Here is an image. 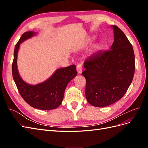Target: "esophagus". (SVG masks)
<instances>
[{
  "label": "esophagus",
  "instance_id": "obj_1",
  "mask_svg": "<svg viewBox=\"0 0 148 148\" xmlns=\"http://www.w3.org/2000/svg\"><path fill=\"white\" fill-rule=\"evenodd\" d=\"M77 70L78 74H81L82 72V64H78L77 66Z\"/></svg>",
  "mask_w": 148,
  "mask_h": 148
}]
</instances>
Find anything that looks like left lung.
<instances>
[{"instance_id":"8db88e82","label":"left lung","mask_w":148,"mask_h":148,"mask_svg":"<svg viewBox=\"0 0 148 148\" xmlns=\"http://www.w3.org/2000/svg\"><path fill=\"white\" fill-rule=\"evenodd\" d=\"M114 41L108 51H99L84 62L86 70L85 95L91 105L103 107L122 98L132 83L135 70V53L132 44L115 25Z\"/></svg>"}]
</instances>
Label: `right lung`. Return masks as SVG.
I'll return each instance as SVG.
<instances>
[{"label":"right lung","mask_w":148,"mask_h":148,"mask_svg":"<svg viewBox=\"0 0 148 148\" xmlns=\"http://www.w3.org/2000/svg\"><path fill=\"white\" fill-rule=\"evenodd\" d=\"M36 34L34 31H27L22 34L15 45L12 64L13 78L21 96L29 106L40 110L54 109L61 104L67 84L77 75V69L72 65L57 69L45 82L36 85L24 82L18 71V52L21 43Z\"/></svg>","instance_id":"1"}]
</instances>
